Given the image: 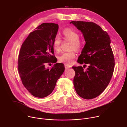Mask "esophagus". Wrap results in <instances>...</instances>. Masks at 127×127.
I'll list each match as a JSON object with an SVG mask.
<instances>
[{
	"mask_svg": "<svg viewBox=\"0 0 127 127\" xmlns=\"http://www.w3.org/2000/svg\"><path fill=\"white\" fill-rule=\"evenodd\" d=\"M65 68H66V69H68V68H70L71 67V66H69V65H66V64H65Z\"/></svg>",
	"mask_w": 127,
	"mask_h": 127,
	"instance_id": "34e87169",
	"label": "esophagus"
}]
</instances>
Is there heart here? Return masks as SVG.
I'll list each match as a JSON object with an SVG mask.
<instances>
[{"label":"heart","instance_id":"obj_1","mask_svg":"<svg viewBox=\"0 0 127 127\" xmlns=\"http://www.w3.org/2000/svg\"><path fill=\"white\" fill-rule=\"evenodd\" d=\"M63 38L64 40L71 42L70 50H74L76 51L80 50L82 46V43L79 40L80 36L78 32L70 28L63 31ZM61 40L59 36H56L53 43L54 49L58 52L60 50ZM75 57V54L73 51L62 53L58 57V61L66 65H70L73 63V59Z\"/></svg>","mask_w":127,"mask_h":127}]
</instances>
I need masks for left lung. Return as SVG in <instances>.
I'll use <instances>...</instances> for the list:
<instances>
[{
    "instance_id": "8db88e82",
    "label": "left lung",
    "mask_w": 127,
    "mask_h": 127,
    "mask_svg": "<svg viewBox=\"0 0 127 127\" xmlns=\"http://www.w3.org/2000/svg\"><path fill=\"white\" fill-rule=\"evenodd\" d=\"M70 24L81 32L86 42L77 62L88 65L85 70L83 68L86 65H83V68L72 67L75 72L74 88L81 97L93 99L104 91L113 76L115 59L110 37L94 23L72 21Z\"/></svg>"
}]
</instances>
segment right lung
I'll list each match as a JSON object with an SVG mask.
<instances>
[{
	"mask_svg": "<svg viewBox=\"0 0 127 127\" xmlns=\"http://www.w3.org/2000/svg\"><path fill=\"white\" fill-rule=\"evenodd\" d=\"M59 26L43 23L31 32L22 45L18 70L24 86L33 96L44 98L50 95L64 71L62 63H56L50 69L45 64L55 63L53 43Z\"/></svg>",
	"mask_w": 127,
	"mask_h": 127,
	"instance_id": "add662e5",
	"label": "right lung"
}]
</instances>
